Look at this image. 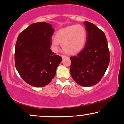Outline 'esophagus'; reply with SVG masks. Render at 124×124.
<instances>
[{
    "mask_svg": "<svg viewBox=\"0 0 124 124\" xmlns=\"http://www.w3.org/2000/svg\"><path fill=\"white\" fill-rule=\"evenodd\" d=\"M62 59H64V58H68V56H65V55H62Z\"/></svg>",
    "mask_w": 124,
    "mask_h": 124,
    "instance_id": "esophagus-1",
    "label": "esophagus"
}]
</instances>
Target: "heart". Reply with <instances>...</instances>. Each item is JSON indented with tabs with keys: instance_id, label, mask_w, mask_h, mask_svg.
<instances>
[{
	"instance_id": "1",
	"label": "heart",
	"mask_w": 124,
	"mask_h": 124,
	"mask_svg": "<svg viewBox=\"0 0 124 124\" xmlns=\"http://www.w3.org/2000/svg\"><path fill=\"white\" fill-rule=\"evenodd\" d=\"M87 32L85 28L81 24L72 25L59 30L51 40L55 50H58L59 43L65 53L75 54L84 47L86 41Z\"/></svg>"
}]
</instances>
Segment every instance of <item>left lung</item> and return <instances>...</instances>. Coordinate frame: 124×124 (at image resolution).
I'll return each instance as SVG.
<instances>
[{
    "label": "left lung",
    "instance_id": "8db88e82",
    "mask_svg": "<svg viewBox=\"0 0 124 124\" xmlns=\"http://www.w3.org/2000/svg\"><path fill=\"white\" fill-rule=\"evenodd\" d=\"M87 32L84 48L70 58L72 78L82 86H93L99 83L110 62L107 40L102 30L89 22L84 23Z\"/></svg>",
    "mask_w": 124,
    "mask_h": 124
}]
</instances>
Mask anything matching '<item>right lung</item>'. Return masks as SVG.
<instances>
[{"instance_id": "right-lung-1", "label": "right lung", "mask_w": 124, "mask_h": 124, "mask_svg": "<svg viewBox=\"0 0 124 124\" xmlns=\"http://www.w3.org/2000/svg\"><path fill=\"white\" fill-rule=\"evenodd\" d=\"M54 29L50 24H32L21 32L17 39L14 59L21 78L30 85L43 87L56 74L62 57L50 49Z\"/></svg>"}]
</instances>
